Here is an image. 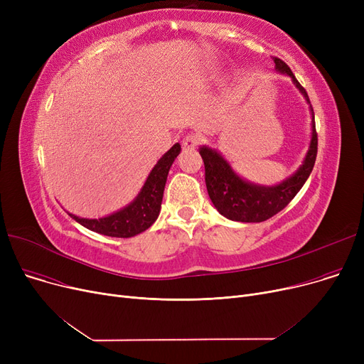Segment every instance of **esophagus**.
I'll use <instances>...</instances> for the list:
<instances>
[{"mask_svg": "<svg viewBox=\"0 0 364 364\" xmlns=\"http://www.w3.org/2000/svg\"><path fill=\"white\" fill-rule=\"evenodd\" d=\"M199 141H200V139L198 134H187V136L183 139L181 144L184 149H195V147H198Z\"/></svg>", "mask_w": 364, "mask_h": 364, "instance_id": "1", "label": "esophagus"}]
</instances>
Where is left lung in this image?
Listing matches in <instances>:
<instances>
[{
  "label": "left lung",
  "mask_w": 364,
  "mask_h": 364,
  "mask_svg": "<svg viewBox=\"0 0 364 364\" xmlns=\"http://www.w3.org/2000/svg\"><path fill=\"white\" fill-rule=\"evenodd\" d=\"M276 70L288 75L292 78L294 85L304 95V99L310 105L307 91L296 81L295 75L283 60L274 57ZM311 112V140L307 155L302 165L294 174L274 186H261L250 183L237 176L220 151L208 146L199 149L200 156L205 164V183L208 195L211 198L217 211L225 218L240 223H261L272 218L288 205L301 190L304 183L310 177L316 156H317V132L314 122V112Z\"/></svg>",
  "instance_id": "obj_1"
}]
</instances>
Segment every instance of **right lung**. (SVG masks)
<instances>
[{
	"label": "right lung",
	"mask_w": 364,
	"mask_h": 364,
	"mask_svg": "<svg viewBox=\"0 0 364 364\" xmlns=\"http://www.w3.org/2000/svg\"><path fill=\"white\" fill-rule=\"evenodd\" d=\"M181 146L176 143L165 155L156 162L146 178L141 190L132 202L119 211L102 218H81L69 214L76 223L95 233L110 237H132L156 221L161 213L164 188L172 162L180 155Z\"/></svg>",
	"instance_id": "add662e5"
}]
</instances>
